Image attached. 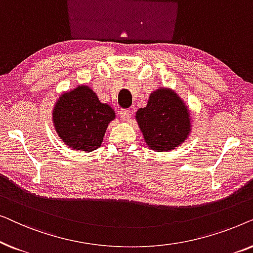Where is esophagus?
<instances>
[{"instance_id":"34e87169","label":"esophagus","mask_w":253,"mask_h":253,"mask_svg":"<svg viewBox=\"0 0 253 253\" xmlns=\"http://www.w3.org/2000/svg\"><path fill=\"white\" fill-rule=\"evenodd\" d=\"M119 114H120L121 119H122L123 121H126L127 119H129V116H130V112L127 109H120L119 110Z\"/></svg>"}]
</instances>
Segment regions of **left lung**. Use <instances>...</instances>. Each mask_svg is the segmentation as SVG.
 <instances>
[{
	"label": "left lung",
	"instance_id": "8db88e82",
	"mask_svg": "<svg viewBox=\"0 0 253 253\" xmlns=\"http://www.w3.org/2000/svg\"><path fill=\"white\" fill-rule=\"evenodd\" d=\"M136 120L146 144L157 152L174 150L190 132V115L186 106L169 88L151 93L147 106L138 109Z\"/></svg>",
	"mask_w": 253,
	"mask_h": 253
}]
</instances>
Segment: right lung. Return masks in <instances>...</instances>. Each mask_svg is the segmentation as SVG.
Wrapping results in <instances>:
<instances>
[{"mask_svg":"<svg viewBox=\"0 0 253 253\" xmlns=\"http://www.w3.org/2000/svg\"><path fill=\"white\" fill-rule=\"evenodd\" d=\"M115 119L114 109L99 101L87 86L64 93L54 107L55 129L70 148L92 152L101 145L106 129Z\"/></svg>","mask_w":253,"mask_h":253,"instance_id":"obj_1","label":"right lung"}]
</instances>
